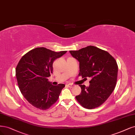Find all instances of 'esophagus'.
I'll return each instance as SVG.
<instances>
[{"label": "esophagus", "instance_id": "34e87169", "mask_svg": "<svg viewBox=\"0 0 135 135\" xmlns=\"http://www.w3.org/2000/svg\"><path fill=\"white\" fill-rule=\"evenodd\" d=\"M69 88H72V87H73L74 86V85L73 84H71V83H69V84H68V85H67Z\"/></svg>", "mask_w": 135, "mask_h": 135}]
</instances>
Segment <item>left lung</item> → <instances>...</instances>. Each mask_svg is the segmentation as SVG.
<instances>
[{
    "label": "left lung",
    "mask_w": 135,
    "mask_h": 135,
    "mask_svg": "<svg viewBox=\"0 0 135 135\" xmlns=\"http://www.w3.org/2000/svg\"><path fill=\"white\" fill-rule=\"evenodd\" d=\"M69 52L79 62V76L91 79L89 86L79 85L81 91L75 97L76 100L85 108L98 107L114 89L118 74L117 62L108 52L93 46Z\"/></svg>",
    "instance_id": "8db88e82"
}]
</instances>
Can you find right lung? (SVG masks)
Here are the masks:
<instances>
[{"label":"right lung","mask_w":135,"mask_h":135,"mask_svg":"<svg viewBox=\"0 0 135 135\" xmlns=\"http://www.w3.org/2000/svg\"><path fill=\"white\" fill-rule=\"evenodd\" d=\"M66 52H56L37 47L30 51L20 60L16 69L18 86L23 97L35 107L47 109L57 100L65 85H53L47 78L52 73L54 60Z\"/></svg>","instance_id":"add662e5"}]
</instances>
